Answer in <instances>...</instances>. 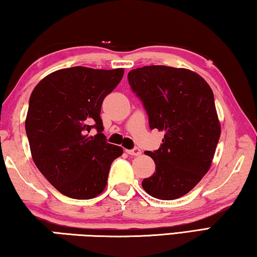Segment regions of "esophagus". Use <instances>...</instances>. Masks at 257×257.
I'll return each mask as SVG.
<instances>
[{"mask_svg":"<svg viewBox=\"0 0 257 257\" xmlns=\"http://www.w3.org/2000/svg\"><path fill=\"white\" fill-rule=\"evenodd\" d=\"M125 152H127V153L132 156H138L142 154V151L137 149V147H135V149H133V150H127Z\"/></svg>","mask_w":257,"mask_h":257,"instance_id":"obj_1","label":"esophagus"}]
</instances>
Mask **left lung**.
<instances>
[{
	"instance_id": "1",
	"label": "left lung",
	"mask_w": 257,
	"mask_h": 257,
	"mask_svg": "<svg viewBox=\"0 0 257 257\" xmlns=\"http://www.w3.org/2000/svg\"><path fill=\"white\" fill-rule=\"evenodd\" d=\"M151 129L164 132L160 149L146 151L155 162L153 176L143 180L147 194L163 201L184 196L211 168L221 134L211 87L184 68L146 66L128 73Z\"/></svg>"
}]
</instances>
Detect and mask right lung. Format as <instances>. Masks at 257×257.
Returning a JSON list of instances; mask_svg holds the SVG:
<instances>
[{"label": "right lung", "mask_w": 257, "mask_h": 257, "mask_svg": "<svg viewBox=\"0 0 257 257\" xmlns=\"http://www.w3.org/2000/svg\"><path fill=\"white\" fill-rule=\"evenodd\" d=\"M123 69L72 67L54 71L29 98L26 133L35 164L61 194L96 197L105 189L111 164L122 155L102 132V103L122 79ZM95 128L98 134L90 137Z\"/></svg>", "instance_id": "1"}]
</instances>
